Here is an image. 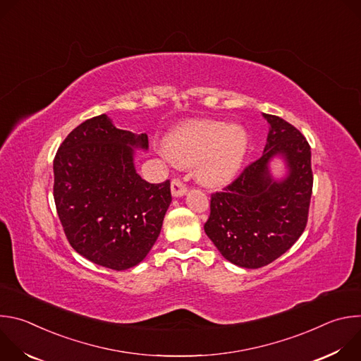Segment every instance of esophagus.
Wrapping results in <instances>:
<instances>
[{
	"instance_id": "esophagus-1",
	"label": "esophagus",
	"mask_w": 361,
	"mask_h": 361,
	"mask_svg": "<svg viewBox=\"0 0 361 361\" xmlns=\"http://www.w3.org/2000/svg\"><path fill=\"white\" fill-rule=\"evenodd\" d=\"M187 192V187L180 180L171 181V194L173 197H183Z\"/></svg>"
}]
</instances>
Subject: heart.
Listing matches in <instances>:
<instances>
[{
    "instance_id": "obj_1",
    "label": "heart",
    "mask_w": 361,
    "mask_h": 361,
    "mask_svg": "<svg viewBox=\"0 0 361 361\" xmlns=\"http://www.w3.org/2000/svg\"><path fill=\"white\" fill-rule=\"evenodd\" d=\"M171 160L197 164V178L207 187H221L238 173L248 149V133L240 124L202 120L176 130L166 142Z\"/></svg>"
}]
</instances>
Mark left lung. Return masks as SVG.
Here are the masks:
<instances>
[{"label":"left lung","mask_w":361,"mask_h":361,"mask_svg":"<svg viewBox=\"0 0 361 361\" xmlns=\"http://www.w3.org/2000/svg\"><path fill=\"white\" fill-rule=\"evenodd\" d=\"M269 123L263 156L245 167L223 192L212 195L204 231L226 260L259 269L277 260L302 234L313 190L312 149L302 134L280 117ZM281 158L285 173L271 171Z\"/></svg>","instance_id":"obj_1"}]
</instances>
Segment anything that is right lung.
Returning a JSON list of instances; mask_svg holds the SVG:
<instances>
[{
    "label": "right lung",
    "mask_w": 361,
    "mask_h": 361,
    "mask_svg": "<svg viewBox=\"0 0 361 361\" xmlns=\"http://www.w3.org/2000/svg\"><path fill=\"white\" fill-rule=\"evenodd\" d=\"M147 134L120 130L107 114L74 128L54 159V201L71 247L94 264L127 270L157 241L171 202L170 181L135 170Z\"/></svg>",
    "instance_id": "obj_1"
}]
</instances>
